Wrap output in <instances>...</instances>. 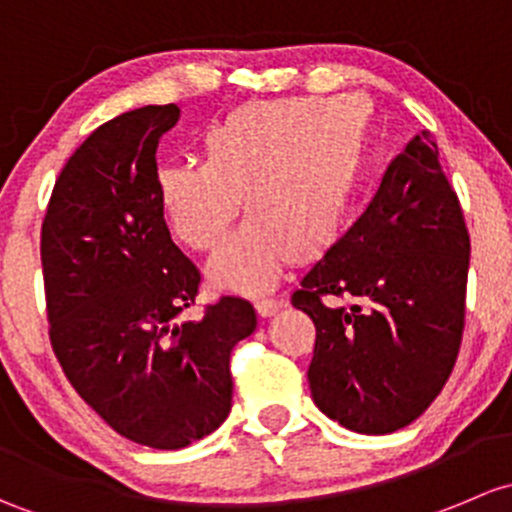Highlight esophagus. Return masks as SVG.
Listing matches in <instances>:
<instances>
[{"label":"esophagus","mask_w":512,"mask_h":512,"mask_svg":"<svg viewBox=\"0 0 512 512\" xmlns=\"http://www.w3.org/2000/svg\"><path fill=\"white\" fill-rule=\"evenodd\" d=\"M254 308H256V313L261 315V318H273V315H276L278 310L283 308V300L258 298V300H254Z\"/></svg>","instance_id":"34e87169"}]
</instances>
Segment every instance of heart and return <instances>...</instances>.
<instances>
[{"mask_svg":"<svg viewBox=\"0 0 512 512\" xmlns=\"http://www.w3.org/2000/svg\"><path fill=\"white\" fill-rule=\"evenodd\" d=\"M202 162L157 175L172 231L194 251L219 249L246 207L254 219L209 263L224 291L256 293L295 261L335 244L365 160V118L352 98L239 105L202 135Z\"/></svg>","mask_w":512,"mask_h":512,"instance_id":"obj_1","label":"heart"}]
</instances>
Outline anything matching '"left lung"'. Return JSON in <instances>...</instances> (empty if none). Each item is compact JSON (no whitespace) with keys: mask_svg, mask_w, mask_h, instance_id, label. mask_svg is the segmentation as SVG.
Here are the masks:
<instances>
[{"mask_svg":"<svg viewBox=\"0 0 512 512\" xmlns=\"http://www.w3.org/2000/svg\"><path fill=\"white\" fill-rule=\"evenodd\" d=\"M468 256L461 204L424 130L291 298L315 323L308 382L320 412L357 434H392L429 409L461 347Z\"/></svg>","mask_w":512,"mask_h":512,"instance_id":"left-lung-1","label":"left lung"}]
</instances>
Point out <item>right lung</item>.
Returning a JSON list of instances; mask_svg holds the SVG:
<instances>
[{
	"instance_id": "add662e5",
	"label": "right lung",
	"mask_w": 512,
	"mask_h": 512,
	"mask_svg": "<svg viewBox=\"0 0 512 512\" xmlns=\"http://www.w3.org/2000/svg\"><path fill=\"white\" fill-rule=\"evenodd\" d=\"M179 108L108 120L68 157L41 224L49 337L63 374L110 429L175 451L231 412V350L256 330L249 300L177 315L199 293L197 266L172 241L157 189V142Z\"/></svg>"
}]
</instances>
